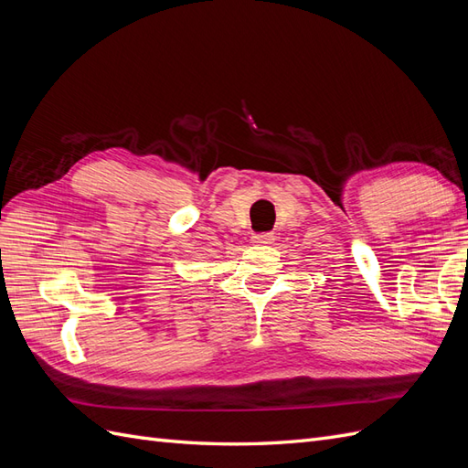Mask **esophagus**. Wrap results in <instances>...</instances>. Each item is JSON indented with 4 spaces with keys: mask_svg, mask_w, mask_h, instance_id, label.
Returning <instances> with one entry per match:
<instances>
[{
    "mask_svg": "<svg viewBox=\"0 0 468 468\" xmlns=\"http://www.w3.org/2000/svg\"><path fill=\"white\" fill-rule=\"evenodd\" d=\"M273 239V234H253L251 236V244H256V246H263V244H269Z\"/></svg>",
    "mask_w": 468,
    "mask_h": 468,
    "instance_id": "1",
    "label": "esophagus"
}]
</instances>
